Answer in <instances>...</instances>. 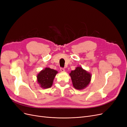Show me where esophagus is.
<instances>
[{
  "instance_id": "obj_1",
  "label": "esophagus",
  "mask_w": 127,
  "mask_h": 127,
  "mask_svg": "<svg viewBox=\"0 0 127 127\" xmlns=\"http://www.w3.org/2000/svg\"><path fill=\"white\" fill-rule=\"evenodd\" d=\"M60 71L61 72H64L65 71V70H64V68H60Z\"/></svg>"
}]
</instances>
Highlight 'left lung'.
I'll list each match as a JSON object with an SVG mask.
<instances>
[{
	"mask_svg": "<svg viewBox=\"0 0 127 127\" xmlns=\"http://www.w3.org/2000/svg\"><path fill=\"white\" fill-rule=\"evenodd\" d=\"M69 75L73 86L78 90L85 88L89 85L92 78L91 73L80 66L77 67L74 70H71Z\"/></svg>",
	"mask_w": 127,
	"mask_h": 127,
	"instance_id": "obj_1",
	"label": "left lung"
}]
</instances>
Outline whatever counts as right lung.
<instances>
[{
    "mask_svg": "<svg viewBox=\"0 0 127 127\" xmlns=\"http://www.w3.org/2000/svg\"><path fill=\"white\" fill-rule=\"evenodd\" d=\"M58 72L57 70L53 69L45 68L37 75V83L41 88L44 89L51 87Z\"/></svg>",
    "mask_w": 127,
    "mask_h": 127,
    "instance_id": "right-lung-1",
    "label": "right lung"
}]
</instances>
